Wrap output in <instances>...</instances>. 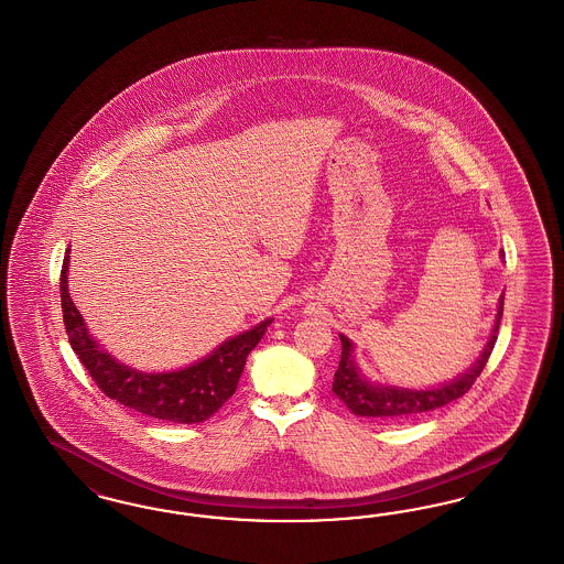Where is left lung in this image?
I'll return each instance as SVG.
<instances>
[{"label":"left lung","mask_w":564,"mask_h":564,"mask_svg":"<svg viewBox=\"0 0 564 564\" xmlns=\"http://www.w3.org/2000/svg\"><path fill=\"white\" fill-rule=\"evenodd\" d=\"M503 258V251H499ZM503 315V293L497 300V315L494 321L491 336L482 346L478 359L457 378L449 382L436 383L430 388H405V386H392V383L371 382L361 371V367L355 361V344L352 339L339 334L341 339V359L338 371L334 378V394L344 405L348 406L355 415L361 417H383V420H403L417 413H426L432 409L447 405L451 401L464 397L474 380L480 376L482 367L489 361L491 350L496 346L499 321Z\"/></svg>","instance_id":"1"}]
</instances>
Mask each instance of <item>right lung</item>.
<instances>
[{"label":"right lung","instance_id":"add662e5","mask_svg":"<svg viewBox=\"0 0 564 564\" xmlns=\"http://www.w3.org/2000/svg\"><path fill=\"white\" fill-rule=\"evenodd\" d=\"M61 302L70 348L98 388L121 405L174 424H197L225 405L237 390L249 352L272 323V318H264L182 369L140 371L109 355L75 308L68 293V251L61 272Z\"/></svg>","mask_w":564,"mask_h":564}]
</instances>
